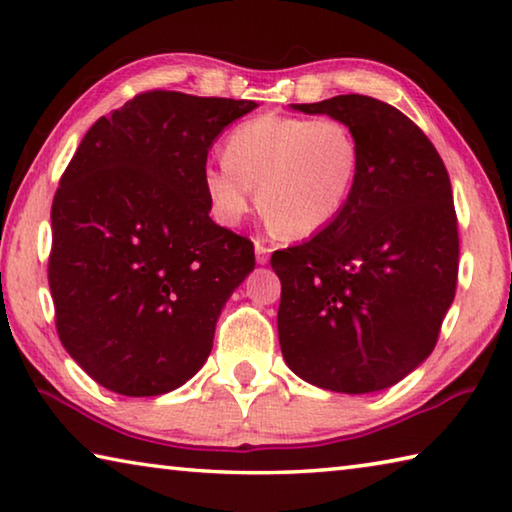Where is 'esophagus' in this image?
<instances>
[{
	"instance_id": "34e87169",
	"label": "esophagus",
	"mask_w": 512,
	"mask_h": 512,
	"mask_svg": "<svg viewBox=\"0 0 512 512\" xmlns=\"http://www.w3.org/2000/svg\"><path fill=\"white\" fill-rule=\"evenodd\" d=\"M268 257H271V246H266L264 241H255V259L259 266L268 264Z\"/></svg>"
}]
</instances>
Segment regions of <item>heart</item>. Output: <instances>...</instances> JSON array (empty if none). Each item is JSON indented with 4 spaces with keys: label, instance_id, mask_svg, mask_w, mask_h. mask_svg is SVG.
I'll return each mask as SVG.
<instances>
[{
    "label": "heart",
    "instance_id": "1",
    "mask_svg": "<svg viewBox=\"0 0 512 512\" xmlns=\"http://www.w3.org/2000/svg\"><path fill=\"white\" fill-rule=\"evenodd\" d=\"M359 171V142L339 119L259 115L225 137L223 162L203 169V192L223 225H239L257 198L284 237L339 219ZM258 196H254V187Z\"/></svg>",
    "mask_w": 512,
    "mask_h": 512
}]
</instances>
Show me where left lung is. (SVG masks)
I'll list each match as a JSON object with an SVG mask.
<instances>
[{
    "mask_svg": "<svg viewBox=\"0 0 512 512\" xmlns=\"http://www.w3.org/2000/svg\"><path fill=\"white\" fill-rule=\"evenodd\" d=\"M291 108L343 121L359 171L339 219L271 257L282 357L325 391H384L429 357L452 307V183L429 137L384 101L341 94Z\"/></svg>",
    "mask_w": 512,
    "mask_h": 512,
    "instance_id": "1",
    "label": "left lung"
}]
</instances>
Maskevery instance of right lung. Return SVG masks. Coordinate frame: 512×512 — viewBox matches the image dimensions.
Listing matches in <instances>:
<instances>
[{
	"label": "right lung",
	"instance_id": "obj_1",
	"mask_svg": "<svg viewBox=\"0 0 512 512\" xmlns=\"http://www.w3.org/2000/svg\"><path fill=\"white\" fill-rule=\"evenodd\" d=\"M255 101L144 92L101 117L51 205L49 289L79 366L112 393L155 397L203 368L216 320L255 268L248 239L210 219L203 169Z\"/></svg>",
	"mask_w": 512,
	"mask_h": 512
}]
</instances>
